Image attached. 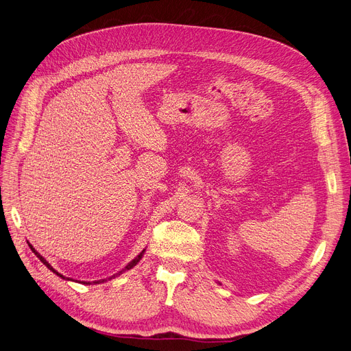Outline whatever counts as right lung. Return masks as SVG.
I'll list each match as a JSON object with an SVG mask.
<instances>
[{"mask_svg":"<svg viewBox=\"0 0 351 351\" xmlns=\"http://www.w3.org/2000/svg\"><path fill=\"white\" fill-rule=\"evenodd\" d=\"M27 243H28V241H27ZM28 245H29V248H31V252H32V253H34V254H36V256H37V257L40 258V261H41V263H43V264H44V265L47 267V269H48V270H51V271H53L54 274H57L58 277H61V278H64V280H69V281H77V280H73V278H70V277H64V276H62L61 273H58L57 270H54V269H53V265H51V264H49V263H48V261H47V260H45V258H44V257H43V256H41V254H40V253L37 252V250H36L34 247H32V245H31L29 243H28ZM144 253H145V248L143 250V252H141V253H140V254H138V256H137L136 258H132V260H131V261H130V263H128V264H127V265L124 267V269H123V270H120L119 273H115V274H112V276H110V277H107V278H101V280H95V281H77V282H81V285H86V286H90V285H101V282H106V281H108V280H112V278H115V277H119V276H121V274H123V273H125L127 270H131V269H132V267H134V265H137V264H138V261H140V260L143 258Z\"/></svg>","mask_w":351,"mask_h":351,"instance_id":"obj_1","label":"right lung"}]
</instances>
